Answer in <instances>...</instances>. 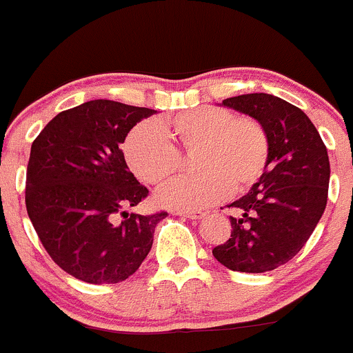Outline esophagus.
Returning <instances> with one entry per match:
<instances>
[{"instance_id":"esophagus-1","label":"esophagus","mask_w":353,"mask_h":353,"mask_svg":"<svg viewBox=\"0 0 353 353\" xmlns=\"http://www.w3.org/2000/svg\"><path fill=\"white\" fill-rule=\"evenodd\" d=\"M176 214L184 216V218H189V219H201L206 216V212L204 211H176Z\"/></svg>"}]
</instances>
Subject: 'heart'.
Listing matches in <instances>:
<instances>
[{"instance_id":"heart-1","label":"heart","mask_w":353,"mask_h":353,"mask_svg":"<svg viewBox=\"0 0 353 353\" xmlns=\"http://www.w3.org/2000/svg\"><path fill=\"white\" fill-rule=\"evenodd\" d=\"M179 150H197L196 169L201 174L168 185L157 201L162 206L194 211L219 203L230 192L239 194L253 188L268 165L270 137L256 119L234 117L226 108L204 105L156 123H139L123 142L129 168L152 185L169 183L183 169Z\"/></svg>"}]
</instances>
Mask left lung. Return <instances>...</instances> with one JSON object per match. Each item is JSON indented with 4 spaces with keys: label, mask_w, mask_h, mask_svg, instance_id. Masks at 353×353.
Instances as JSON below:
<instances>
[{
    "label": "left lung",
    "mask_w": 353,
    "mask_h": 353,
    "mask_svg": "<svg viewBox=\"0 0 353 353\" xmlns=\"http://www.w3.org/2000/svg\"><path fill=\"white\" fill-rule=\"evenodd\" d=\"M223 105L265 127L270 159L251 191L228 206L241 216H231L230 239L212 254L233 271L265 273L295 256L323 214L330 181L327 147L307 114L280 97L246 94Z\"/></svg>",
    "instance_id": "1"
}]
</instances>
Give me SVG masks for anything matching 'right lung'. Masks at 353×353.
<instances>
[{"label": "right lung", "mask_w": 353, "mask_h": 353, "mask_svg": "<svg viewBox=\"0 0 353 353\" xmlns=\"http://www.w3.org/2000/svg\"><path fill=\"white\" fill-rule=\"evenodd\" d=\"M157 110L90 100L60 112L33 141L26 211L46 253L85 283L127 280L142 265L168 212L129 214L149 191L120 150L130 129Z\"/></svg>", "instance_id": "add662e5"}]
</instances>
